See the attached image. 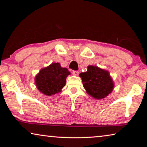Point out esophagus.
<instances>
[{
	"label": "esophagus",
	"mask_w": 147,
	"mask_h": 147,
	"mask_svg": "<svg viewBox=\"0 0 147 147\" xmlns=\"http://www.w3.org/2000/svg\"><path fill=\"white\" fill-rule=\"evenodd\" d=\"M78 74H79V72L78 71H73V74H74V75L78 76Z\"/></svg>",
	"instance_id": "obj_1"
}]
</instances>
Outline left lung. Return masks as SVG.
I'll use <instances>...</instances> for the list:
<instances>
[{
	"instance_id": "8db88e82",
	"label": "left lung",
	"mask_w": 147,
	"mask_h": 147,
	"mask_svg": "<svg viewBox=\"0 0 147 147\" xmlns=\"http://www.w3.org/2000/svg\"><path fill=\"white\" fill-rule=\"evenodd\" d=\"M79 76L87 93L96 99L106 97L113 89L114 84L108 72L98 67L89 65L88 71Z\"/></svg>"
}]
</instances>
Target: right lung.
Instances as JSON below:
<instances>
[{
    "instance_id": "1",
    "label": "right lung",
    "mask_w": 147,
    "mask_h": 147,
    "mask_svg": "<svg viewBox=\"0 0 147 147\" xmlns=\"http://www.w3.org/2000/svg\"><path fill=\"white\" fill-rule=\"evenodd\" d=\"M70 72L59 63H54L42 69L35 78L38 89L45 95L51 96L61 91L65 86L66 78Z\"/></svg>"
}]
</instances>
